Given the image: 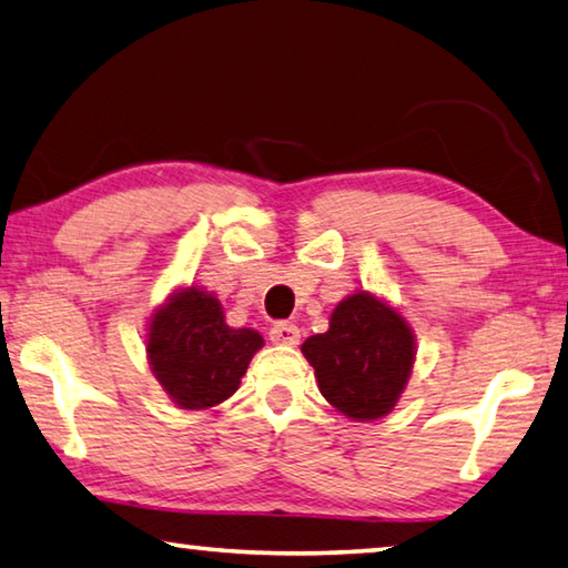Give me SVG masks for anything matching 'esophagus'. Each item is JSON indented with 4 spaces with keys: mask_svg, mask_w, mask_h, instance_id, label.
<instances>
[{
    "mask_svg": "<svg viewBox=\"0 0 568 568\" xmlns=\"http://www.w3.org/2000/svg\"><path fill=\"white\" fill-rule=\"evenodd\" d=\"M271 341L283 343V345H297V341H301V331H297L295 323L281 321L271 328Z\"/></svg>",
    "mask_w": 568,
    "mask_h": 568,
    "instance_id": "1",
    "label": "esophagus"
}]
</instances>
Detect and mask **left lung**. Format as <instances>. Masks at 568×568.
Segmentation results:
<instances>
[{
    "instance_id": "left-lung-1",
    "label": "left lung",
    "mask_w": 568,
    "mask_h": 568,
    "mask_svg": "<svg viewBox=\"0 0 568 568\" xmlns=\"http://www.w3.org/2000/svg\"><path fill=\"white\" fill-rule=\"evenodd\" d=\"M301 351L323 398L351 420H378L396 408L416 363V333L396 305L355 291L333 307L328 331Z\"/></svg>"
}]
</instances>
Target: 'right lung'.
Masks as SVG:
<instances>
[{
	"mask_svg": "<svg viewBox=\"0 0 568 568\" xmlns=\"http://www.w3.org/2000/svg\"><path fill=\"white\" fill-rule=\"evenodd\" d=\"M265 345L253 328H233L217 295L180 285L148 318V363L182 410H207L240 388L253 355Z\"/></svg>",
	"mask_w": 568,
	"mask_h": 568,
	"instance_id": "1",
	"label": "right lung"
}]
</instances>
